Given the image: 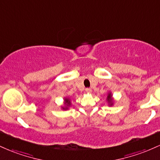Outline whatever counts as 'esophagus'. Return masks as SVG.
<instances>
[{"instance_id": "34e87169", "label": "esophagus", "mask_w": 160, "mask_h": 160, "mask_svg": "<svg viewBox=\"0 0 160 160\" xmlns=\"http://www.w3.org/2000/svg\"><path fill=\"white\" fill-rule=\"evenodd\" d=\"M86 92L87 93H91L92 92V89H89V88H87V89H86Z\"/></svg>"}]
</instances>
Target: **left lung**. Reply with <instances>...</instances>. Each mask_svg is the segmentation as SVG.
I'll return each instance as SVG.
<instances>
[{
    "mask_svg": "<svg viewBox=\"0 0 160 160\" xmlns=\"http://www.w3.org/2000/svg\"><path fill=\"white\" fill-rule=\"evenodd\" d=\"M106 100H107L108 105H109V106L113 105V103H114V100H113V95H112V93L111 92H109L108 93V95H107V98H106Z\"/></svg>",
    "mask_w": 160,
    "mask_h": 160,
    "instance_id": "8db88e82",
    "label": "left lung"
}]
</instances>
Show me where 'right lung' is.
Wrapping results in <instances>:
<instances>
[{"label":"right lung","mask_w":160,"mask_h":160,"mask_svg":"<svg viewBox=\"0 0 160 160\" xmlns=\"http://www.w3.org/2000/svg\"><path fill=\"white\" fill-rule=\"evenodd\" d=\"M71 105V102L70 98H68V97L64 98V106H62V109L65 110V111H67V110L69 109L70 106Z\"/></svg>","instance_id":"right-lung-1"}]
</instances>
